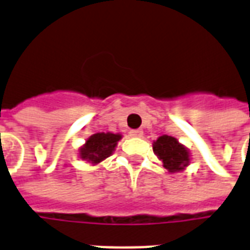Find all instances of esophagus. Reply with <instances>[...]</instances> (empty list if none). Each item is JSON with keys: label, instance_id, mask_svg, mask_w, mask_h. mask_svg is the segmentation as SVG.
I'll list each match as a JSON object with an SVG mask.
<instances>
[{"label": "esophagus", "instance_id": "esophagus-1", "mask_svg": "<svg viewBox=\"0 0 250 250\" xmlns=\"http://www.w3.org/2000/svg\"><path fill=\"white\" fill-rule=\"evenodd\" d=\"M129 134H130V137H133V138H140V137H143V131H142V130H139V129L130 130Z\"/></svg>", "mask_w": 250, "mask_h": 250}]
</instances>
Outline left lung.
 Returning <instances> with one entry per match:
<instances>
[{
  "instance_id": "1",
  "label": "left lung",
  "mask_w": 250,
  "mask_h": 250,
  "mask_svg": "<svg viewBox=\"0 0 250 250\" xmlns=\"http://www.w3.org/2000/svg\"><path fill=\"white\" fill-rule=\"evenodd\" d=\"M153 152L170 172H180L189 165V152L174 137L162 135L153 143Z\"/></svg>"
}]
</instances>
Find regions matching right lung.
<instances>
[{"mask_svg":"<svg viewBox=\"0 0 250 250\" xmlns=\"http://www.w3.org/2000/svg\"><path fill=\"white\" fill-rule=\"evenodd\" d=\"M120 139V134H93L86 139L83 147L80 148V158L93 165L100 164L104 158L110 157Z\"/></svg>","mask_w":250,"mask_h":250,"instance_id":"right-lung-1","label":"right lung"}]
</instances>
